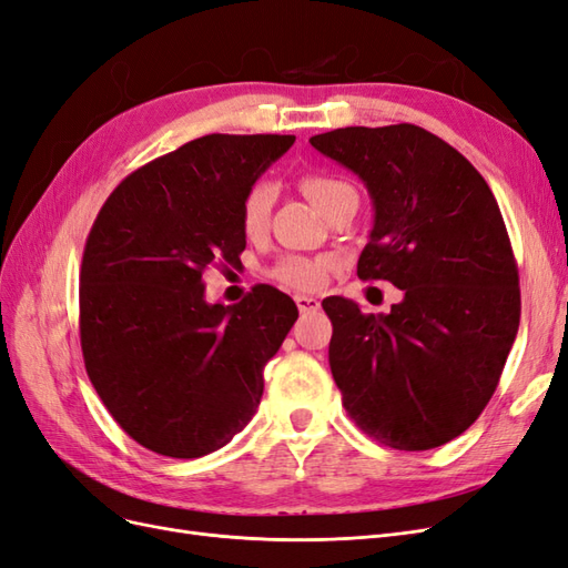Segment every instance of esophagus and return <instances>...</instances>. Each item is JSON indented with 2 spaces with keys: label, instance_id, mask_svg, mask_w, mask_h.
<instances>
[{
  "label": "esophagus",
  "instance_id": "34e87169",
  "mask_svg": "<svg viewBox=\"0 0 568 568\" xmlns=\"http://www.w3.org/2000/svg\"><path fill=\"white\" fill-rule=\"evenodd\" d=\"M296 305L301 313H315L320 311V301L313 296H296Z\"/></svg>",
  "mask_w": 568,
  "mask_h": 568
}]
</instances>
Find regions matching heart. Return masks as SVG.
I'll return each instance as SVG.
<instances>
[{
    "instance_id": "b5f03b06",
    "label": "heart",
    "mask_w": 568,
    "mask_h": 568,
    "mask_svg": "<svg viewBox=\"0 0 568 568\" xmlns=\"http://www.w3.org/2000/svg\"><path fill=\"white\" fill-rule=\"evenodd\" d=\"M303 194L313 201L315 209L326 215L334 205L357 199L355 186L338 175L332 173H305L301 178ZM274 192L267 182H253L242 199V209H239V222L248 236H257L270 220ZM329 257H307V255H286L270 270V277L277 280L282 286L294 291H315L322 286L326 270H329Z\"/></svg>"
}]
</instances>
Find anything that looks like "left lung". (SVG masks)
<instances>
[{"label":"left lung","instance_id":"left-lung-1","mask_svg":"<svg viewBox=\"0 0 568 568\" xmlns=\"http://www.w3.org/2000/svg\"><path fill=\"white\" fill-rule=\"evenodd\" d=\"M311 144L372 196L357 277L403 291L388 315L322 303L343 407L388 448H438L478 419L517 338L519 270L503 213L478 170L424 128H338Z\"/></svg>","mask_w":568,"mask_h":568}]
</instances>
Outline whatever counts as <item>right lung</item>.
Returning a JSON list of instances; mask_svg holds the SVG:
<instances>
[{
    "mask_svg": "<svg viewBox=\"0 0 568 568\" xmlns=\"http://www.w3.org/2000/svg\"><path fill=\"white\" fill-rule=\"evenodd\" d=\"M294 134H205L120 182L80 270V346L101 403L144 448L194 459L227 445L263 398V367L298 317L261 284L205 303L203 272L242 263L246 189Z\"/></svg>",
    "mask_w": 568,
    "mask_h": 568,
    "instance_id": "obj_1",
    "label": "right lung"
}]
</instances>
